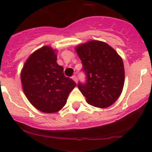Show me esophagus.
I'll use <instances>...</instances> for the list:
<instances>
[{"mask_svg": "<svg viewBox=\"0 0 152 152\" xmlns=\"http://www.w3.org/2000/svg\"><path fill=\"white\" fill-rule=\"evenodd\" d=\"M72 79H73L74 80H75V82L77 83V76H76V75H73V76H72Z\"/></svg>", "mask_w": 152, "mask_h": 152, "instance_id": "34e87169", "label": "esophagus"}]
</instances>
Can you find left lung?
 Segmentation results:
<instances>
[{
	"mask_svg": "<svg viewBox=\"0 0 152 152\" xmlns=\"http://www.w3.org/2000/svg\"><path fill=\"white\" fill-rule=\"evenodd\" d=\"M82 63L86 82L79 90L90 105L106 108L117 100L123 91L125 70L117 52L106 42L92 40L75 49Z\"/></svg>",
	"mask_w": 152,
	"mask_h": 152,
	"instance_id": "1",
	"label": "left lung"
}]
</instances>
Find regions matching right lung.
<instances>
[{"mask_svg": "<svg viewBox=\"0 0 152 152\" xmlns=\"http://www.w3.org/2000/svg\"><path fill=\"white\" fill-rule=\"evenodd\" d=\"M57 55L50 46H43L27 58L21 72L23 92L33 107L41 112L60 110L76 83L64 75Z\"/></svg>", "mask_w": 152, "mask_h": 152, "instance_id": "right-lung-1", "label": "right lung"}]
</instances>
